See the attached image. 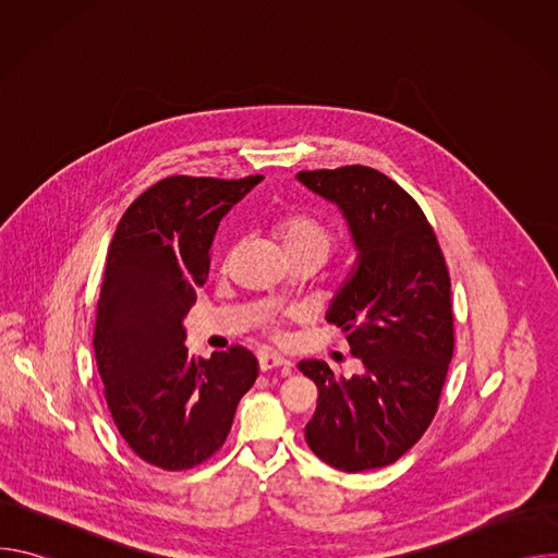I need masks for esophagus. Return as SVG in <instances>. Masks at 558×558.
<instances>
[{"label":"esophagus","instance_id":"obj_1","mask_svg":"<svg viewBox=\"0 0 558 558\" xmlns=\"http://www.w3.org/2000/svg\"><path fill=\"white\" fill-rule=\"evenodd\" d=\"M258 364H260V371L267 373V371H280L282 375H289L291 373V362H287L284 357L280 355H271V353H263L258 357Z\"/></svg>","mask_w":558,"mask_h":558}]
</instances>
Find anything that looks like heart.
Segmentation results:
<instances>
[{
  "label": "heart",
  "mask_w": 558,
  "mask_h": 558,
  "mask_svg": "<svg viewBox=\"0 0 558 558\" xmlns=\"http://www.w3.org/2000/svg\"><path fill=\"white\" fill-rule=\"evenodd\" d=\"M276 231L282 241V247L287 254L295 252H308L315 254L323 263L329 258L336 238L333 233L315 218L306 214H287L278 220Z\"/></svg>",
  "instance_id": "heart-1"
}]
</instances>
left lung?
<instances>
[{
  "mask_svg": "<svg viewBox=\"0 0 558 558\" xmlns=\"http://www.w3.org/2000/svg\"><path fill=\"white\" fill-rule=\"evenodd\" d=\"M298 181L347 218L357 260L327 320L364 364L353 377L323 360L298 364L320 392L304 439L338 470L384 468L420 441L439 407L454 351L448 267L422 207L381 172L347 166Z\"/></svg>",
  "mask_w": 558,
  "mask_h": 558,
  "instance_id": "8db88e82",
  "label": "left lung"
}]
</instances>
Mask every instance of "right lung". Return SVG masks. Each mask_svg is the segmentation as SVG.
<instances>
[{"label":"right lung","mask_w":558,"mask_h":558,"mask_svg":"<svg viewBox=\"0 0 558 558\" xmlns=\"http://www.w3.org/2000/svg\"><path fill=\"white\" fill-rule=\"evenodd\" d=\"M260 181L168 177L125 209L114 231L95 357L114 426L156 468L187 470L209 459L258 377L245 347L192 355L183 320L207 280L218 222Z\"/></svg>","instance_id":"obj_1"}]
</instances>
